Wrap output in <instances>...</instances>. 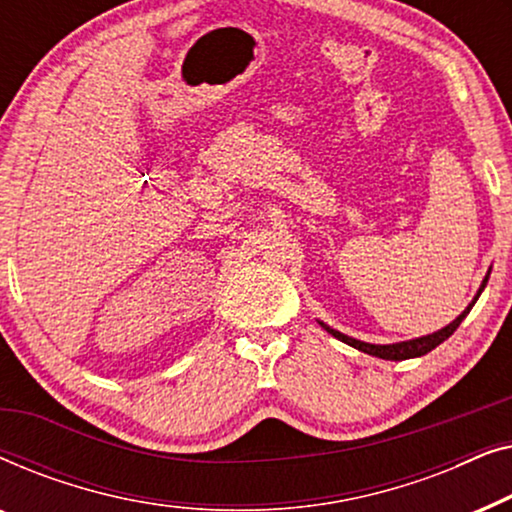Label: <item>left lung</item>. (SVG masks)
<instances>
[{
	"mask_svg": "<svg viewBox=\"0 0 512 512\" xmlns=\"http://www.w3.org/2000/svg\"><path fill=\"white\" fill-rule=\"evenodd\" d=\"M489 272H492V268L487 270V275H485V279H482V284H480L478 293H475V298L471 300V303H468L466 310L461 312L457 319L450 321V324H447L445 328H440V331H436V333L422 335V338H412V340H403V342H391V345H370V342H363V340L349 338V335L340 333V331H335V328H331L328 324H324V321H319V326L324 328V331L331 333L333 338H338V340L345 342V345L354 347V349H359V352H363V354L377 356V359H384V361H405V359H417V356L429 354L431 349H436V347L440 345V342H445L447 338H450V335H452L454 331H457L461 321L466 319V314L471 312V307L475 305V300H478V298H480V293L485 291L487 279H489Z\"/></svg>",
	"mask_w": 512,
	"mask_h": 512,
	"instance_id": "left-lung-1",
	"label": "left lung"
}]
</instances>
